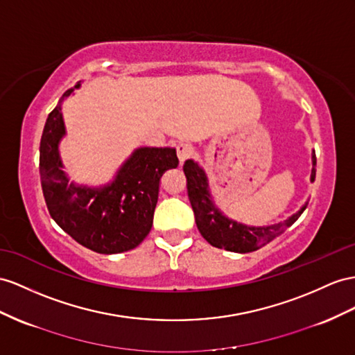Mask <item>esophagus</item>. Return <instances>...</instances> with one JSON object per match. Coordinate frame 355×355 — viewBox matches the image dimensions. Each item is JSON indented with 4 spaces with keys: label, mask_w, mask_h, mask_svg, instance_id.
<instances>
[{
    "label": "esophagus",
    "mask_w": 355,
    "mask_h": 355,
    "mask_svg": "<svg viewBox=\"0 0 355 355\" xmlns=\"http://www.w3.org/2000/svg\"><path fill=\"white\" fill-rule=\"evenodd\" d=\"M193 153H195L193 147L190 144H178L177 145V154H178V159L181 163L192 157Z\"/></svg>",
    "instance_id": "obj_1"
}]
</instances>
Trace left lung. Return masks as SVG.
Masks as SVG:
<instances>
[{"label": "left lung", "instance_id": "left-lung-1", "mask_svg": "<svg viewBox=\"0 0 355 355\" xmlns=\"http://www.w3.org/2000/svg\"><path fill=\"white\" fill-rule=\"evenodd\" d=\"M312 157V181H315V153ZM183 171L187 180V196L193 208L198 230L201 232L202 237L214 248L239 253L258 250L270 241L275 240L276 237H279V235L284 234L289 226L298 219L300 214H302L306 208L303 207L297 214L289 217L288 220L282 223L262 226V228H250V226L237 223L228 219V217L222 216L219 208H216L213 205V202L210 201V193H208L207 177L204 174V171L198 166V163H195L193 160H186Z\"/></svg>", "mask_w": 355, "mask_h": 355}]
</instances>
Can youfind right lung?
<instances>
[{"label": "right lung", "mask_w": 355, "mask_h": 355, "mask_svg": "<svg viewBox=\"0 0 355 355\" xmlns=\"http://www.w3.org/2000/svg\"><path fill=\"white\" fill-rule=\"evenodd\" d=\"M79 84L76 85V88ZM73 89H67L64 97ZM64 135L61 105L48 115L40 139V181L49 214L62 231L97 253L132 250L147 237L159 198L160 178L178 166L174 148H139L112 184L102 189L69 184L58 142Z\"/></svg>", "instance_id": "obj_1"}]
</instances>
